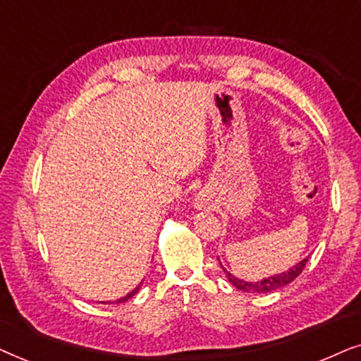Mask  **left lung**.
Returning a JSON list of instances; mask_svg holds the SVG:
<instances>
[{
	"instance_id": "8db88e82",
	"label": "left lung",
	"mask_w": 361,
	"mask_h": 361,
	"mask_svg": "<svg viewBox=\"0 0 361 361\" xmlns=\"http://www.w3.org/2000/svg\"><path fill=\"white\" fill-rule=\"evenodd\" d=\"M309 261V257L302 259L300 262H297L295 266H292L290 269H287V271L281 272V274H276V276H271V277H264L261 281H243V279H239L236 276H233L228 269H226L223 264H221V269H223L226 277H228V281L233 284L236 289L243 290V292H251V294H267V292H272V290H277L281 289V287H284L287 284H290L294 279H297V276H300L302 271H304L305 264Z\"/></svg>"
}]
</instances>
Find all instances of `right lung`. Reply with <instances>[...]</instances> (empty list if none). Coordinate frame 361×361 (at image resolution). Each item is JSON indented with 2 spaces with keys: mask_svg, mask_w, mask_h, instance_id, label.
Returning a JSON list of instances; mask_svg holds the SVG:
<instances>
[{
  "mask_svg": "<svg viewBox=\"0 0 361 361\" xmlns=\"http://www.w3.org/2000/svg\"><path fill=\"white\" fill-rule=\"evenodd\" d=\"M142 284H143V282H140V284H138V286L135 287V289H133L132 292H128V294H127V295H125V297H122V299H118V300H117V304H122V302H125V300H128V299H132V297H133V295H135L138 290H140V287H142ZM102 304H104V302H102Z\"/></svg>",
  "mask_w": 361,
  "mask_h": 361,
  "instance_id": "obj_1",
  "label": "right lung"
}]
</instances>
